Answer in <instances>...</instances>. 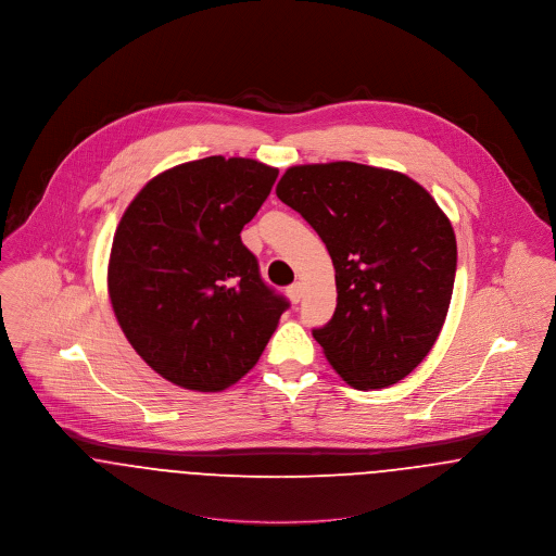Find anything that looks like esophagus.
Here are the masks:
<instances>
[{"label": "esophagus", "mask_w": 556, "mask_h": 556, "mask_svg": "<svg viewBox=\"0 0 556 556\" xmlns=\"http://www.w3.org/2000/svg\"><path fill=\"white\" fill-rule=\"evenodd\" d=\"M287 295H289V300H291L293 304H298V302L302 300V295H304V289H302V285H300V282L291 285V287L287 289Z\"/></svg>", "instance_id": "esophagus-1"}]
</instances>
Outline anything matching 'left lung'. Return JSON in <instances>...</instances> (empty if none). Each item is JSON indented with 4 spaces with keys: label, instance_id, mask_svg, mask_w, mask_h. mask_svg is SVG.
<instances>
[{
    "label": "left lung",
    "instance_id": "1",
    "mask_svg": "<svg viewBox=\"0 0 556 556\" xmlns=\"http://www.w3.org/2000/svg\"><path fill=\"white\" fill-rule=\"evenodd\" d=\"M323 239L336 313L313 336L355 390L390 388L437 342L456 278V236L410 177L357 162L291 166L276 186Z\"/></svg>",
    "mask_w": 556,
    "mask_h": 556
}]
</instances>
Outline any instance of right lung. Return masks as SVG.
I'll return each mask as SVG.
<instances>
[{
	"mask_svg": "<svg viewBox=\"0 0 556 556\" xmlns=\"http://www.w3.org/2000/svg\"><path fill=\"white\" fill-rule=\"evenodd\" d=\"M278 177L250 159L184 162L156 175L124 212L109 258L122 331L162 379L220 392L258 362L287 298L241 243Z\"/></svg>",
	"mask_w": 556,
	"mask_h": 556,
	"instance_id": "add662e5",
	"label": "right lung"
}]
</instances>
